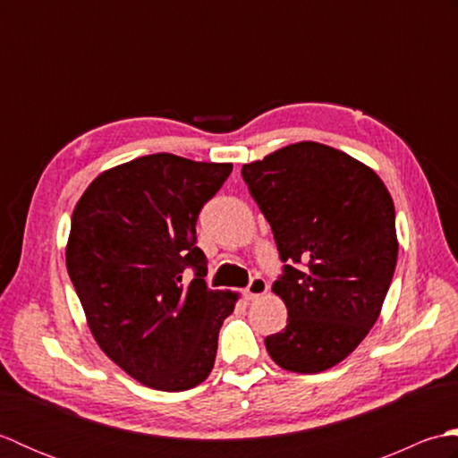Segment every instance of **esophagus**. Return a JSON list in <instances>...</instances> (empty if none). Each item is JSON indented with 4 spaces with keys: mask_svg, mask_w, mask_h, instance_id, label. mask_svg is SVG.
<instances>
[{
    "mask_svg": "<svg viewBox=\"0 0 458 458\" xmlns=\"http://www.w3.org/2000/svg\"><path fill=\"white\" fill-rule=\"evenodd\" d=\"M267 291V281L261 277V276H254L251 277V281H250V285L246 287V291H244V295H246V299H258V297H261Z\"/></svg>",
    "mask_w": 458,
    "mask_h": 458,
    "instance_id": "34e87169",
    "label": "esophagus"
}]
</instances>
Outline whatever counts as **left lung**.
Returning <instances> with one entry per match:
<instances>
[{
	"instance_id": "8db88e82",
	"label": "left lung",
	"mask_w": 458,
	"mask_h": 458,
	"mask_svg": "<svg viewBox=\"0 0 458 458\" xmlns=\"http://www.w3.org/2000/svg\"><path fill=\"white\" fill-rule=\"evenodd\" d=\"M274 232L287 327L266 338L274 362L317 374L354 352L379 317L395 261V208L377 174L350 155L301 141L242 167Z\"/></svg>"
}]
</instances>
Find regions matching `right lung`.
Masks as SVG:
<instances>
[{"mask_svg": "<svg viewBox=\"0 0 458 458\" xmlns=\"http://www.w3.org/2000/svg\"><path fill=\"white\" fill-rule=\"evenodd\" d=\"M230 173L232 163L145 155L98 174L74 207L66 269L92 336L153 390H191L208 377L238 301L207 287L197 246L199 212Z\"/></svg>", "mask_w": 458, "mask_h": 458, "instance_id": "add662e5", "label": "right lung"}]
</instances>
